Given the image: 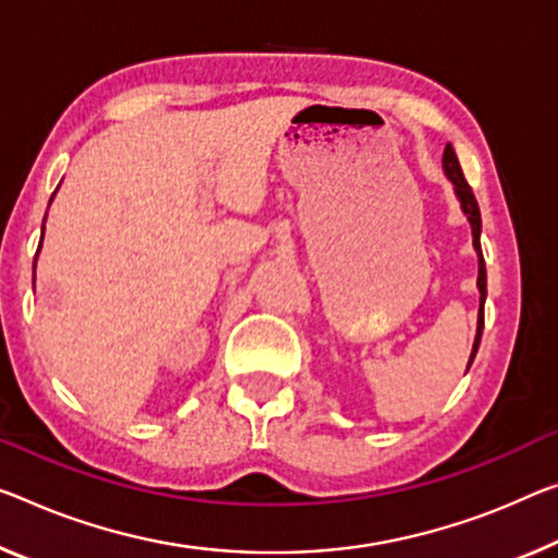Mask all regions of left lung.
Segmentation results:
<instances>
[{"instance_id": "left-lung-1", "label": "left lung", "mask_w": 558, "mask_h": 558, "mask_svg": "<svg viewBox=\"0 0 558 558\" xmlns=\"http://www.w3.org/2000/svg\"><path fill=\"white\" fill-rule=\"evenodd\" d=\"M444 171H447L449 182L453 184V192H457L459 202H461V209H464L469 225H471V236H474V250L478 254V279H476V287H478V322H476V339H474V349H471V359H469V366L474 362L476 351H478V341H482V331H484V302H486V264H484V254H482V242H478V236H482V214H478V204H476V196L471 192L469 182L464 179V171H461V165L457 159V151H453L451 144H447V149H444Z\"/></svg>"}]
</instances>
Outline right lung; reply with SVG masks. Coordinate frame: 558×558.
<instances>
[{
  "label": "right lung",
  "mask_w": 558,
  "mask_h": 558,
  "mask_svg": "<svg viewBox=\"0 0 558 558\" xmlns=\"http://www.w3.org/2000/svg\"><path fill=\"white\" fill-rule=\"evenodd\" d=\"M41 236H45V227H41ZM39 246H41V244H39ZM37 252H39V250H37Z\"/></svg>",
  "instance_id": "1"
}]
</instances>
